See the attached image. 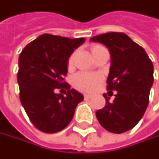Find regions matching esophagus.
I'll use <instances>...</instances> for the list:
<instances>
[{
  "mask_svg": "<svg viewBox=\"0 0 159 159\" xmlns=\"http://www.w3.org/2000/svg\"><path fill=\"white\" fill-rule=\"evenodd\" d=\"M92 97V94H89V93H84V98L85 99H89Z\"/></svg>",
  "mask_w": 159,
  "mask_h": 159,
  "instance_id": "obj_1",
  "label": "esophagus"
}]
</instances>
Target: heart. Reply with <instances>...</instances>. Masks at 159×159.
Listing matches in <instances>:
<instances>
[{"label":"heart","mask_w":159,"mask_h":159,"mask_svg":"<svg viewBox=\"0 0 159 159\" xmlns=\"http://www.w3.org/2000/svg\"><path fill=\"white\" fill-rule=\"evenodd\" d=\"M98 48H101V47L100 46H94L92 48V51H94ZM73 60H74V55H72L69 58L68 66H71L73 65ZM98 80H99V78L95 75L87 74V73H80V74H78L77 76H75L74 84L79 90L84 91V92H89V91L93 90V88L95 87Z\"/></svg>","instance_id":"b5f03b06"}]
</instances>
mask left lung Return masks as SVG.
Returning a JSON list of instances; mask_svg holds the SVG:
<instances>
[{
  "instance_id": "obj_1",
  "label": "left lung",
  "mask_w": 159,
  "mask_h": 159,
  "mask_svg": "<svg viewBox=\"0 0 159 159\" xmlns=\"http://www.w3.org/2000/svg\"><path fill=\"white\" fill-rule=\"evenodd\" d=\"M92 42L106 46L111 53L107 90L117 91L113 102L103 94L106 106L96 111L100 125L120 134L133 128L143 118L154 83V66L145 50L122 33L93 36Z\"/></svg>"
}]
</instances>
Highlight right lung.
Instances as JSON below:
<instances>
[{
  "label": "right lung",
  "mask_w": 159,
  "mask_h": 159,
  "mask_svg": "<svg viewBox=\"0 0 159 159\" xmlns=\"http://www.w3.org/2000/svg\"><path fill=\"white\" fill-rule=\"evenodd\" d=\"M84 38L42 34L28 44L18 58L17 83L20 102L32 123L41 131L56 133L71 122L81 93L64 81L68 59ZM66 88V96L57 89Z\"/></svg>",
  "instance_id": "add662e5"
}]
</instances>
